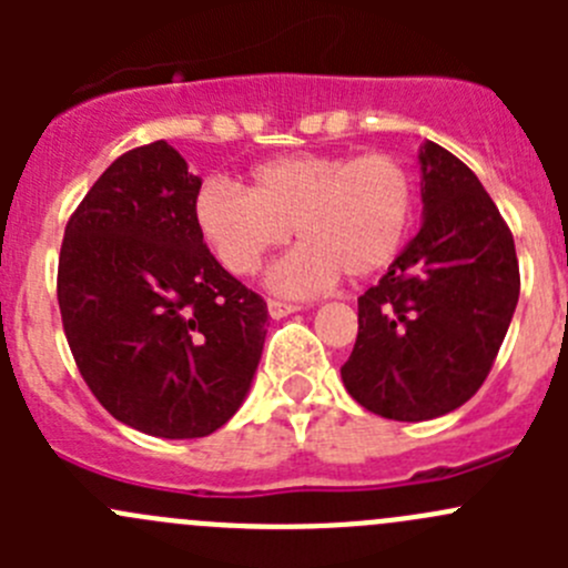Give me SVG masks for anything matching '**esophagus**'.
Segmentation results:
<instances>
[{"instance_id":"esophagus-1","label":"esophagus","mask_w":568,"mask_h":568,"mask_svg":"<svg viewBox=\"0 0 568 568\" xmlns=\"http://www.w3.org/2000/svg\"><path fill=\"white\" fill-rule=\"evenodd\" d=\"M266 307H268V316L272 318H285V316H291V313L300 311V305H291V302H280V300H268Z\"/></svg>"}]
</instances>
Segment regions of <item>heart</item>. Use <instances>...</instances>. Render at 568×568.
Masks as SVG:
<instances>
[{"instance_id": "1", "label": "heart", "mask_w": 568, "mask_h": 568, "mask_svg": "<svg viewBox=\"0 0 568 568\" xmlns=\"http://www.w3.org/2000/svg\"><path fill=\"white\" fill-rule=\"evenodd\" d=\"M192 214L216 261L239 277L257 272L296 231L302 244L268 268L266 283L277 294L307 296L341 274L359 283L390 266L415 214V183L385 153H300L252 170L250 192L203 183Z\"/></svg>"}]
</instances>
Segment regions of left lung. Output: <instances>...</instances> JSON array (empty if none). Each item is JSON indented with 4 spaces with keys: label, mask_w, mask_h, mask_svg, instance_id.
<instances>
[{
    "label": "left lung",
    "mask_w": 568,
    "mask_h": 568,
    "mask_svg": "<svg viewBox=\"0 0 568 568\" xmlns=\"http://www.w3.org/2000/svg\"><path fill=\"white\" fill-rule=\"evenodd\" d=\"M417 164L420 231L357 300V343L341 368L357 404L406 423L473 398L519 300L514 236L473 170L432 140Z\"/></svg>",
    "instance_id": "obj_1"
}]
</instances>
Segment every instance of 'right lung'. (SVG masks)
I'll use <instances>...</instances> for the list:
<instances>
[{
	"label": "right lung",
	"mask_w": 568,
	"mask_h": 568,
	"mask_svg": "<svg viewBox=\"0 0 568 568\" xmlns=\"http://www.w3.org/2000/svg\"><path fill=\"white\" fill-rule=\"evenodd\" d=\"M203 178L164 140L106 168L65 227L62 326L112 417L162 439L209 437L247 398L266 302L220 266L197 225Z\"/></svg>",
	"instance_id": "right-lung-1"
}]
</instances>
